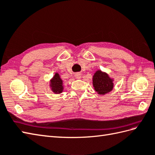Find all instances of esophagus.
<instances>
[{
	"instance_id": "34e87169",
	"label": "esophagus",
	"mask_w": 155,
	"mask_h": 155,
	"mask_svg": "<svg viewBox=\"0 0 155 155\" xmlns=\"http://www.w3.org/2000/svg\"><path fill=\"white\" fill-rule=\"evenodd\" d=\"M81 73H77L75 74V78H77V79H80V78H81Z\"/></svg>"
}]
</instances>
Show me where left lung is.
<instances>
[{"label":"left lung","mask_w":155,"mask_h":155,"mask_svg":"<svg viewBox=\"0 0 155 155\" xmlns=\"http://www.w3.org/2000/svg\"><path fill=\"white\" fill-rule=\"evenodd\" d=\"M114 78L110 77L107 72L97 70L93 77V84L95 91L99 95H105L113 91Z\"/></svg>","instance_id":"1"}]
</instances>
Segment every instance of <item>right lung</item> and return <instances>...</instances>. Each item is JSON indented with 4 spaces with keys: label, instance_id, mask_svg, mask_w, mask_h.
Instances as JSON below:
<instances>
[{
    "label": "right lung",
    "instance_id": "obj_1",
    "mask_svg": "<svg viewBox=\"0 0 155 155\" xmlns=\"http://www.w3.org/2000/svg\"><path fill=\"white\" fill-rule=\"evenodd\" d=\"M49 87L54 94H61L63 92V81L61 79L58 72H55L53 77L50 80Z\"/></svg>",
    "mask_w": 155,
    "mask_h": 155
}]
</instances>
